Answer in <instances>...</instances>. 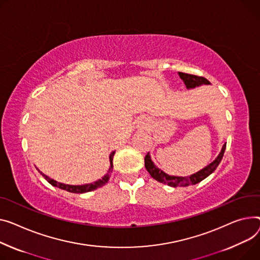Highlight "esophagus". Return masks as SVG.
I'll list each match as a JSON object with an SVG mask.
<instances>
[{
  "instance_id": "1",
  "label": "esophagus",
  "mask_w": 260,
  "mask_h": 260,
  "mask_svg": "<svg viewBox=\"0 0 260 260\" xmlns=\"http://www.w3.org/2000/svg\"><path fill=\"white\" fill-rule=\"evenodd\" d=\"M140 128H145V126H146V121L145 120H142V121H140Z\"/></svg>"
}]
</instances>
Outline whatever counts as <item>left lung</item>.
<instances>
[{"label":"left lung","mask_w":260,"mask_h":260,"mask_svg":"<svg viewBox=\"0 0 260 260\" xmlns=\"http://www.w3.org/2000/svg\"><path fill=\"white\" fill-rule=\"evenodd\" d=\"M179 76L181 77V79H183L186 88L188 90L196 89L197 86H201L203 84H210V81L207 80L204 77H200V76H196V75H191V74H186V73H182V72H179ZM224 149H226V144L222 145L220 152L218 153V155L213 162H211L209 165H207L206 167L202 168L200 171L196 172V174L189 176V177H176V176L167 175L166 172H164L158 166L154 165V163L151 161V157H150L149 152L145 155V159H144L145 168L149 172L151 178L157 180L160 183L166 184L170 187H178V186L186 187L189 185H196V184L202 182L207 177H209L212 172L217 168V166L219 165V163L222 159Z\"/></svg>","instance_id":"obj_1"}]
</instances>
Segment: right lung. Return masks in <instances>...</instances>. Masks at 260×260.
<instances>
[{
    "label": "right lung",
    "mask_w": 260,
    "mask_h": 260,
    "mask_svg": "<svg viewBox=\"0 0 260 260\" xmlns=\"http://www.w3.org/2000/svg\"><path fill=\"white\" fill-rule=\"evenodd\" d=\"M114 154H115V151H112L110 153V168L108 170V174L102 177L101 179L93 182V183H89V184H83V185H69V184H63V183H59V182H56L55 180L49 178L48 176H46L45 174H43V172L41 170H39L41 172V175L52 185L54 187H58L60 189H63V190H67V191L69 192H72V193H85V192H90V191H93V190L97 189V188H100L102 186H105L109 180H110V177H111V174L113 171V158H114Z\"/></svg>",
    "instance_id": "obj_1"
}]
</instances>
